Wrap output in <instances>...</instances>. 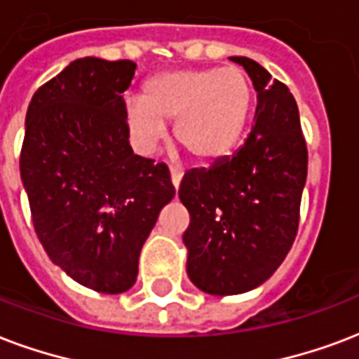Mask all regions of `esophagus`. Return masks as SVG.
<instances>
[{
    "label": "esophagus",
    "instance_id": "obj_1",
    "mask_svg": "<svg viewBox=\"0 0 359 359\" xmlns=\"http://www.w3.org/2000/svg\"><path fill=\"white\" fill-rule=\"evenodd\" d=\"M169 173H171V182H173L175 190L179 188L180 180H182V171L179 168H169Z\"/></svg>",
    "mask_w": 359,
    "mask_h": 359
}]
</instances>
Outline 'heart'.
<instances>
[{"instance_id":"obj_1","label":"heart","mask_w":359,"mask_h":359,"mask_svg":"<svg viewBox=\"0 0 359 359\" xmlns=\"http://www.w3.org/2000/svg\"><path fill=\"white\" fill-rule=\"evenodd\" d=\"M252 90L237 67L171 69L144 82L143 100L126 105L131 135L154 149L175 119V143L199 163H215L233 152L245 131Z\"/></svg>"}]
</instances>
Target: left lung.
<instances>
[{
	"label": "left lung",
	"instance_id": "1",
	"mask_svg": "<svg viewBox=\"0 0 359 359\" xmlns=\"http://www.w3.org/2000/svg\"><path fill=\"white\" fill-rule=\"evenodd\" d=\"M231 60L258 92L252 130L231 158L186 171L179 188L190 212L182 235L186 271L212 295L245 294L278 269L297 235L307 180V144L294 95L258 62Z\"/></svg>",
	"mask_w": 359,
	"mask_h": 359
}]
</instances>
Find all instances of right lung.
<instances>
[{
	"mask_svg": "<svg viewBox=\"0 0 359 359\" xmlns=\"http://www.w3.org/2000/svg\"><path fill=\"white\" fill-rule=\"evenodd\" d=\"M130 60L79 58L34 94L20 177L48 258L82 286L122 294L163 205L175 198L165 163L133 154L124 92Z\"/></svg>",
	"mask_w": 359,
	"mask_h": 359,
	"instance_id": "right-lung-1",
	"label": "right lung"
}]
</instances>
